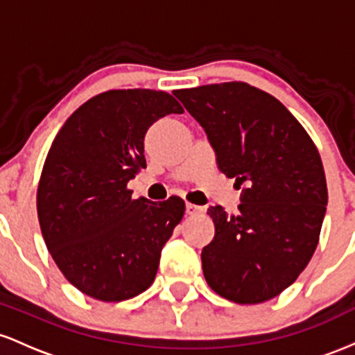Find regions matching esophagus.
<instances>
[{
	"mask_svg": "<svg viewBox=\"0 0 355 355\" xmlns=\"http://www.w3.org/2000/svg\"><path fill=\"white\" fill-rule=\"evenodd\" d=\"M201 211H202L201 206L191 205V202H188V205H186V214H189V216H194V214L201 213Z\"/></svg>",
	"mask_w": 355,
	"mask_h": 355,
	"instance_id": "34e87169",
	"label": "esophagus"
}]
</instances>
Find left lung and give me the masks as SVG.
<instances>
[{
  "mask_svg": "<svg viewBox=\"0 0 355 355\" xmlns=\"http://www.w3.org/2000/svg\"><path fill=\"white\" fill-rule=\"evenodd\" d=\"M205 129L223 174L241 189L236 214L211 206L201 252L218 295L261 304L297 280L317 248L327 182L315 144L280 101L243 82L176 90Z\"/></svg>",
  "mask_w": 355,
  "mask_h": 355,
  "instance_id": "8db88e82",
  "label": "left lung"
}]
</instances>
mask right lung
<instances>
[{
    "label": "right lung",
    "instance_id": "right-lung-1",
    "mask_svg": "<svg viewBox=\"0 0 355 355\" xmlns=\"http://www.w3.org/2000/svg\"><path fill=\"white\" fill-rule=\"evenodd\" d=\"M181 112L166 92L109 90L78 107L55 137L38 184L40 228L60 272L85 295L127 300L156 278L184 201L132 199L127 182L146 169L147 129Z\"/></svg>",
    "mask_w": 355,
    "mask_h": 355
}]
</instances>
